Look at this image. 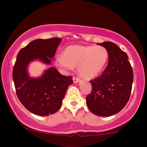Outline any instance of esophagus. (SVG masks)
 I'll list each match as a JSON object with an SVG mask.
<instances>
[{"label": "esophagus", "mask_w": 147, "mask_h": 147, "mask_svg": "<svg viewBox=\"0 0 147 147\" xmlns=\"http://www.w3.org/2000/svg\"><path fill=\"white\" fill-rule=\"evenodd\" d=\"M79 80H80V79H79V77H73V82L75 84L78 83V82H79Z\"/></svg>", "instance_id": "34e87169"}]
</instances>
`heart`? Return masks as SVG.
I'll use <instances>...</instances> for the list:
<instances>
[{
    "label": "heart",
    "mask_w": 147,
    "mask_h": 147,
    "mask_svg": "<svg viewBox=\"0 0 147 147\" xmlns=\"http://www.w3.org/2000/svg\"><path fill=\"white\" fill-rule=\"evenodd\" d=\"M109 52L103 46L72 45L64 50L63 55L56 57L55 64L63 71L78 66L79 74L92 79L102 74L107 65Z\"/></svg>",
    "instance_id": "1"
}]
</instances>
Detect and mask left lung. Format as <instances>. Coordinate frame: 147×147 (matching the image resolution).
I'll return each instance as SVG.
<instances>
[{
  "label": "left lung",
  "mask_w": 147,
  "mask_h": 147,
  "mask_svg": "<svg viewBox=\"0 0 147 147\" xmlns=\"http://www.w3.org/2000/svg\"><path fill=\"white\" fill-rule=\"evenodd\" d=\"M97 45L109 52V63L102 75L90 81L92 91L86 104L93 114L109 117L119 113L131 95L133 73L129 57L117 45L106 41Z\"/></svg>",
  "instance_id": "1"
}]
</instances>
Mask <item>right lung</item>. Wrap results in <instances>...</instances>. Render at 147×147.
<instances>
[{
	"label": "right lung",
	"mask_w": 147,
	"mask_h": 147,
	"mask_svg": "<svg viewBox=\"0 0 147 147\" xmlns=\"http://www.w3.org/2000/svg\"><path fill=\"white\" fill-rule=\"evenodd\" d=\"M61 41V38L36 39L18 52L12 77L16 95L30 112L39 116L54 114L60 109L68 86L73 83L70 76H63L55 68L45 70L41 76L31 77L28 67L38 61L50 65Z\"/></svg>",
	"instance_id": "1"
}]
</instances>
